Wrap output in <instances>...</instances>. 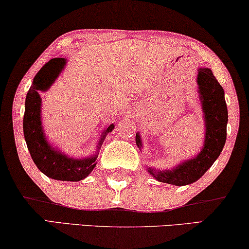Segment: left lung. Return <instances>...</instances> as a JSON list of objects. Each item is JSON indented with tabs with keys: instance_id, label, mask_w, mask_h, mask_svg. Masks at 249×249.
<instances>
[{
	"instance_id": "1",
	"label": "left lung",
	"mask_w": 249,
	"mask_h": 249,
	"mask_svg": "<svg viewBox=\"0 0 249 249\" xmlns=\"http://www.w3.org/2000/svg\"><path fill=\"white\" fill-rule=\"evenodd\" d=\"M196 81L205 127L203 147L194 158L180 162L172 169L158 170L146 166L149 175L160 182L186 186L197 181L216 161L226 144L228 108L223 88L217 83L212 70L205 67L198 68ZM136 145L142 149V142L139 132L136 134Z\"/></svg>"
}]
</instances>
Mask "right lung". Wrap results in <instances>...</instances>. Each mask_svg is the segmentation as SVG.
<instances>
[{"mask_svg": "<svg viewBox=\"0 0 249 249\" xmlns=\"http://www.w3.org/2000/svg\"><path fill=\"white\" fill-rule=\"evenodd\" d=\"M67 59L55 57L49 61L34 78L26 96L23 115V135L34 163L49 178L61 181H80L89 176L96 166L98 151L108 132L114 129L112 124L102 132L96 151L86 158H71L53 146L46 137L42 121V91H47L64 70Z\"/></svg>", "mask_w": 249, "mask_h": 249, "instance_id": "1", "label": "right lung"}]
</instances>
